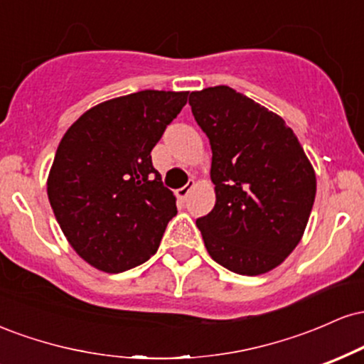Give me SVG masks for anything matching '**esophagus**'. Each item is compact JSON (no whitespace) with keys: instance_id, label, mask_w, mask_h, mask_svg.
I'll list each match as a JSON object with an SVG mask.
<instances>
[{"instance_id":"34e87169","label":"esophagus","mask_w":364,"mask_h":364,"mask_svg":"<svg viewBox=\"0 0 364 364\" xmlns=\"http://www.w3.org/2000/svg\"><path fill=\"white\" fill-rule=\"evenodd\" d=\"M195 188V181L193 179H191V181H188V185H185L183 188H179V190H176V196L179 200H185L186 196H188V193H190L191 190H193Z\"/></svg>"}]
</instances>
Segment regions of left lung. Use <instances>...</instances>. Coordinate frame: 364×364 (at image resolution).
Instances as JSON below:
<instances>
[{"label":"left lung","mask_w":364,"mask_h":364,"mask_svg":"<svg viewBox=\"0 0 364 364\" xmlns=\"http://www.w3.org/2000/svg\"><path fill=\"white\" fill-rule=\"evenodd\" d=\"M212 149L215 205L196 219L212 260L241 275L275 269L301 241L316 176L298 136L275 112L228 85L191 92Z\"/></svg>","instance_id":"left-lung-1"}]
</instances>
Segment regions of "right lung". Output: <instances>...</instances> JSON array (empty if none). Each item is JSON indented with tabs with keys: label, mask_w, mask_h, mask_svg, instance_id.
Wrapping results in <instances>:
<instances>
[{
	"label": "right lung",
	"mask_w": 364,
	"mask_h": 364,
	"mask_svg": "<svg viewBox=\"0 0 364 364\" xmlns=\"http://www.w3.org/2000/svg\"><path fill=\"white\" fill-rule=\"evenodd\" d=\"M188 92L140 90L101 102L66 129L48 196L68 243L87 263L119 274L147 262L176 210L152 149Z\"/></svg>",
	"instance_id": "obj_1"
}]
</instances>
